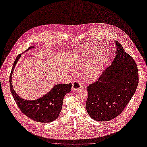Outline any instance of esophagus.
<instances>
[{
	"instance_id": "1",
	"label": "esophagus",
	"mask_w": 147,
	"mask_h": 147,
	"mask_svg": "<svg viewBox=\"0 0 147 147\" xmlns=\"http://www.w3.org/2000/svg\"><path fill=\"white\" fill-rule=\"evenodd\" d=\"M82 86V84L79 80H76L73 82L72 89L73 90H78Z\"/></svg>"
}]
</instances>
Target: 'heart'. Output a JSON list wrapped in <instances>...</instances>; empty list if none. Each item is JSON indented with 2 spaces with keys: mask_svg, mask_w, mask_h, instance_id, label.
<instances>
[{
  "mask_svg": "<svg viewBox=\"0 0 147 147\" xmlns=\"http://www.w3.org/2000/svg\"><path fill=\"white\" fill-rule=\"evenodd\" d=\"M97 50V48L84 46L79 49V55L75 61V65L78 69H82V78L86 82L96 80L103 71L107 54L104 49Z\"/></svg>",
  "mask_w": 147,
  "mask_h": 147,
  "instance_id": "b5f03b06",
  "label": "heart"
}]
</instances>
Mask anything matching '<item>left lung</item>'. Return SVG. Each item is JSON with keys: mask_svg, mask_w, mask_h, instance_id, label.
<instances>
[{"mask_svg": "<svg viewBox=\"0 0 147 147\" xmlns=\"http://www.w3.org/2000/svg\"><path fill=\"white\" fill-rule=\"evenodd\" d=\"M116 56L98 79L87 87L86 109L97 121H107L118 116L135 94L139 82L138 67L121 44L115 41Z\"/></svg>", "mask_w": 147, "mask_h": 147, "instance_id": "1", "label": "left lung"}]
</instances>
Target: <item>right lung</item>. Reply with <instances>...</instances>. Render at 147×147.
I'll return each mask as SVG.
<instances>
[{"label":"right lung","instance_id":"1","mask_svg":"<svg viewBox=\"0 0 147 147\" xmlns=\"http://www.w3.org/2000/svg\"><path fill=\"white\" fill-rule=\"evenodd\" d=\"M35 47L32 46L25 52ZM21 56L22 54L17 56L9 77L10 89L12 96L21 111L29 118L39 123L52 122L58 118L62 109L63 98L71 91L72 85L56 84L41 97L32 100H24L16 92L12 84V73Z\"/></svg>","mask_w":147,"mask_h":147}]
</instances>
